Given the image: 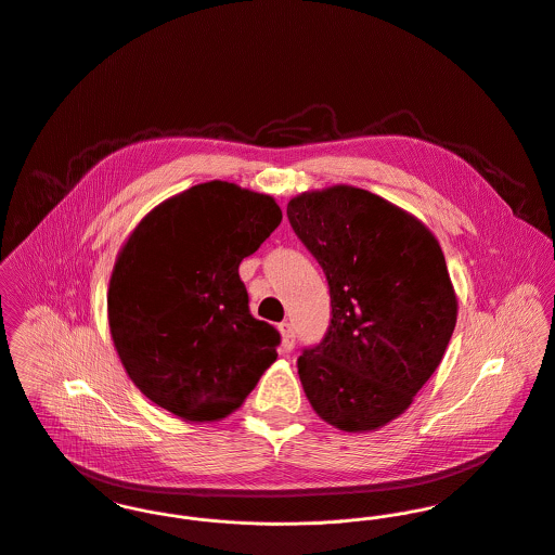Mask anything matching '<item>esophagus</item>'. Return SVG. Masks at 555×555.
Here are the masks:
<instances>
[{
    "label": "esophagus",
    "mask_w": 555,
    "mask_h": 555,
    "mask_svg": "<svg viewBox=\"0 0 555 555\" xmlns=\"http://www.w3.org/2000/svg\"><path fill=\"white\" fill-rule=\"evenodd\" d=\"M279 332H281V338H283V351H292L294 345H296V336H294L292 323H281Z\"/></svg>",
    "instance_id": "34e87169"
}]
</instances>
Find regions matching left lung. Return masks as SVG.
I'll use <instances>...</instances> for the list:
<instances>
[{
    "instance_id": "left-lung-1",
    "label": "left lung",
    "mask_w": 555,
    "mask_h": 555,
    "mask_svg": "<svg viewBox=\"0 0 555 555\" xmlns=\"http://www.w3.org/2000/svg\"><path fill=\"white\" fill-rule=\"evenodd\" d=\"M287 217L325 272L332 319L298 360L314 413L343 431L400 417L438 369L457 321L442 248L411 212L366 189L289 199Z\"/></svg>"
}]
</instances>
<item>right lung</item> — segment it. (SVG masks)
<instances>
[{
    "label": "right lung",
    "mask_w": 555,
    "mask_h": 555,
    "mask_svg": "<svg viewBox=\"0 0 555 555\" xmlns=\"http://www.w3.org/2000/svg\"><path fill=\"white\" fill-rule=\"evenodd\" d=\"M281 219L272 195L210 181L164 199L127 236L108 325L151 402L185 422H219L274 364L281 336L248 312L238 266Z\"/></svg>",
    "instance_id": "right-lung-1"
}]
</instances>
